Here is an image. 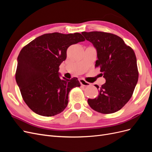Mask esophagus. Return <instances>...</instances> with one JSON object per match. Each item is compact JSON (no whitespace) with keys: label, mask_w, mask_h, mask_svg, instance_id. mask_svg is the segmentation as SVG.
I'll use <instances>...</instances> for the list:
<instances>
[{"label":"esophagus","mask_w":152,"mask_h":152,"mask_svg":"<svg viewBox=\"0 0 152 152\" xmlns=\"http://www.w3.org/2000/svg\"><path fill=\"white\" fill-rule=\"evenodd\" d=\"M79 82L80 83L82 86H91V84L89 83V82H86L85 80H84L83 79H79Z\"/></svg>","instance_id":"obj_1"}]
</instances>
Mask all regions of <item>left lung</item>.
<instances>
[{"label": "left lung", "instance_id": "obj_1", "mask_svg": "<svg viewBox=\"0 0 152 152\" xmlns=\"http://www.w3.org/2000/svg\"><path fill=\"white\" fill-rule=\"evenodd\" d=\"M82 34L96 48L98 59L95 66L100 68L106 80L98 97L88 99L87 102L98 112H116L130 99L138 80L135 53L116 35L103 31H83Z\"/></svg>", "mask_w": 152, "mask_h": 152}]
</instances>
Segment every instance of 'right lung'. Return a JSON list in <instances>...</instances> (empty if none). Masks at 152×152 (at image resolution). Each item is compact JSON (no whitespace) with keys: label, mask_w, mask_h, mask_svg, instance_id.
Returning a JSON list of instances; mask_svg holds the SVG:
<instances>
[{"label":"right lung","mask_w":152,"mask_h":152,"mask_svg":"<svg viewBox=\"0 0 152 152\" xmlns=\"http://www.w3.org/2000/svg\"><path fill=\"white\" fill-rule=\"evenodd\" d=\"M85 40L79 33L58 32L38 37L23 48L18 57L16 80L25 103L35 113L50 117L67 107L68 94L80 87L77 78H60L59 66L69 46Z\"/></svg>","instance_id":"right-lung-1"}]
</instances>
